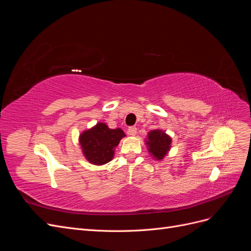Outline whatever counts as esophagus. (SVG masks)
<instances>
[{"label": "esophagus", "instance_id": "1", "mask_svg": "<svg viewBox=\"0 0 251 251\" xmlns=\"http://www.w3.org/2000/svg\"><path fill=\"white\" fill-rule=\"evenodd\" d=\"M127 133H128V135L135 136L136 134H137V127H136V126H130V127L127 128Z\"/></svg>", "mask_w": 251, "mask_h": 251}]
</instances>
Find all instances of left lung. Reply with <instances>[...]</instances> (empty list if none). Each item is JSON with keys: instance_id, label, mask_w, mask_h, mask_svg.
Segmentation results:
<instances>
[{"instance_id": "1", "label": "left lung", "mask_w": 251, "mask_h": 251, "mask_svg": "<svg viewBox=\"0 0 251 251\" xmlns=\"http://www.w3.org/2000/svg\"><path fill=\"white\" fill-rule=\"evenodd\" d=\"M146 144L150 155L155 160L161 161L164 157L169 154L172 144V137L166 134L163 130L156 128L148 133L146 138Z\"/></svg>"}]
</instances>
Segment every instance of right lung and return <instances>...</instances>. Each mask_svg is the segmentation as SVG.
<instances>
[{"mask_svg": "<svg viewBox=\"0 0 251 251\" xmlns=\"http://www.w3.org/2000/svg\"><path fill=\"white\" fill-rule=\"evenodd\" d=\"M126 137L121 128H110L107 124L97 123L94 126L81 132L78 138L83 156L94 165L110 162L120 140Z\"/></svg>", "mask_w": 251, "mask_h": 251, "instance_id": "right-lung-1", "label": "right lung"}]
</instances>
